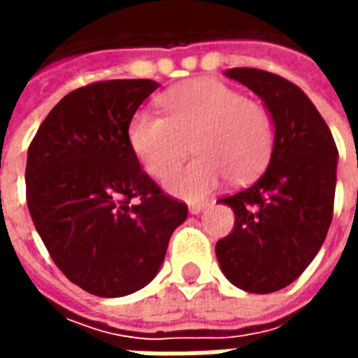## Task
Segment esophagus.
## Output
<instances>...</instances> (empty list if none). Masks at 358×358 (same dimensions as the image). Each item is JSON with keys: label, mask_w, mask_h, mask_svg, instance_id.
Here are the masks:
<instances>
[{"label": "esophagus", "mask_w": 358, "mask_h": 358, "mask_svg": "<svg viewBox=\"0 0 358 358\" xmlns=\"http://www.w3.org/2000/svg\"><path fill=\"white\" fill-rule=\"evenodd\" d=\"M207 207H209V203L205 201L192 203V205H189V213H192V215H199V213H201L203 209H207Z\"/></svg>", "instance_id": "obj_1"}]
</instances>
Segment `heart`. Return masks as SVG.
Instances as JSON below:
<instances>
[{
  "mask_svg": "<svg viewBox=\"0 0 358 358\" xmlns=\"http://www.w3.org/2000/svg\"><path fill=\"white\" fill-rule=\"evenodd\" d=\"M164 117L134 113L128 143L153 178H163L178 163L180 138L194 132L189 151L195 159L174 171L164 186L176 197L197 201L230 176L253 178L268 163L274 148V120L263 103L249 99L224 82L199 78L161 95Z\"/></svg>",
  "mask_w": 358,
  "mask_h": 358,
  "instance_id": "obj_1",
  "label": "heart"
}]
</instances>
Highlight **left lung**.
Listing matches in <instances>:
<instances>
[{
	"label": "left lung",
	"instance_id": "1",
	"mask_svg": "<svg viewBox=\"0 0 358 358\" xmlns=\"http://www.w3.org/2000/svg\"><path fill=\"white\" fill-rule=\"evenodd\" d=\"M226 76L255 92L274 120L268 169L241 192L222 197L236 215L217 241L220 270L236 287L272 293L303 274L322 248L334 215L338 148L303 90L259 69Z\"/></svg>",
	"mask_w": 358,
	"mask_h": 358
}]
</instances>
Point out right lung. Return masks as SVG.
<instances>
[{"instance_id":"right-lung-1","label":"right lung","mask_w":358,"mask_h":358,"mask_svg":"<svg viewBox=\"0 0 358 358\" xmlns=\"http://www.w3.org/2000/svg\"><path fill=\"white\" fill-rule=\"evenodd\" d=\"M155 80L95 82L51 109L27 159V203L53 263L97 297L148 285L166 255L186 203L140 169L128 122Z\"/></svg>"}]
</instances>
